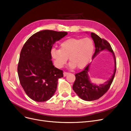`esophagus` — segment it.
<instances>
[{"instance_id":"obj_1","label":"esophagus","mask_w":131,"mask_h":131,"mask_svg":"<svg viewBox=\"0 0 131 131\" xmlns=\"http://www.w3.org/2000/svg\"><path fill=\"white\" fill-rule=\"evenodd\" d=\"M63 74H64V77H66V76H67L68 74H69V72H64Z\"/></svg>"}]
</instances>
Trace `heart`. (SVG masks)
Here are the masks:
<instances>
[{
    "mask_svg": "<svg viewBox=\"0 0 131 131\" xmlns=\"http://www.w3.org/2000/svg\"><path fill=\"white\" fill-rule=\"evenodd\" d=\"M94 44L92 39L71 38L62 42L60 49L53 48L51 55L57 67L61 68L66 63L69 57L70 66L81 69L86 66L92 58Z\"/></svg>",
    "mask_w": 131,
    "mask_h": 131,
    "instance_id": "1",
    "label": "heart"
}]
</instances>
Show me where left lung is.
<instances>
[{"mask_svg": "<svg viewBox=\"0 0 131 131\" xmlns=\"http://www.w3.org/2000/svg\"><path fill=\"white\" fill-rule=\"evenodd\" d=\"M90 35L94 42L96 48L93 58H94L101 51L108 50L112 53L114 57L115 70L111 79L99 86L93 84L89 80L88 72L90 64L88 65L81 72L75 74V80L73 84V89L81 99L87 101L98 100L107 92L113 80L116 71V57L109 43L94 32L91 33Z\"/></svg>", "mask_w": 131, "mask_h": 131, "instance_id": "obj_1", "label": "left lung"}]
</instances>
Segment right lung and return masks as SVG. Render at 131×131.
I'll return each mask as SVG.
<instances>
[{
    "label": "right lung",
    "instance_id": "right-lung-1",
    "mask_svg": "<svg viewBox=\"0 0 131 131\" xmlns=\"http://www.w3.org/2000/svg\"><path fill=\"white\" fill-rule=\"evenodd\" d=\"M67 32L44 30L34 34L22 48L18 66L21 86L36 102H45L54 95L63 72L53 65L51 50Z\"/></svg>",
    "mask_w": 131,
    "mask_h": 131
}]
</instances>
